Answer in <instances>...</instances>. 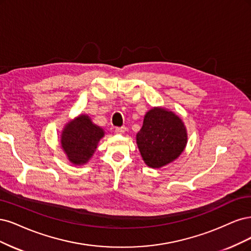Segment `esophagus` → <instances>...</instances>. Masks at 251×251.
Masks as SVG:
<instances>
[{
    "label": "esophagus",
    "instance_id": "esophagus-1",
    "mask_svg": "<svg viewBox=\"0 0 251 251\" xmlns=\"http://www.w3.org/2000/svg\"><path fill=\"white\" fill-rule=\"evenodd\" d=\"M125 131H126V127H125V126L117 127V128L115 129V132H116L117 134H123Z\"/></svg>",
    "mask_w": 251,
    "mask_h": 251
}]
</instances>
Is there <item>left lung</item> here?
<instances>
[{
	"instance_id": "1",
	"label": "left lung",
	"mask_w": 251,
	"mask_h": 251,
	"mask_svg": "<svg viewBox=\"0 0 251 251\" xmlns=\"http://www.w3.org/2000/svg\"><path fill=\"white\" fill-rule=\"evenodd\" d=\"M187 137L179 117L164 108H152L144 118L136 144L145 163L151 168H160L181 154Z\"/></svg>"
}]
</instances>
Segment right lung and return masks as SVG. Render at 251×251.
<instances>
[{
  "label": "right lung",
  "mask_w": 251,
  "mask_h": 251,
  "mask_svg": "<svg viewBox=\"0 0 251 251\" xmlns=\"http://www.w3.org/2000/svg\"><path fill=\"white\" fill-rule=\"evenodd\" d=\"M104 135L103 129L81 115L67 125L61 135V145L73 164L82 165L91 158L97 145Z\"/></svg>",
  "instance_id": "right-lung-1"
}]
</instances>
